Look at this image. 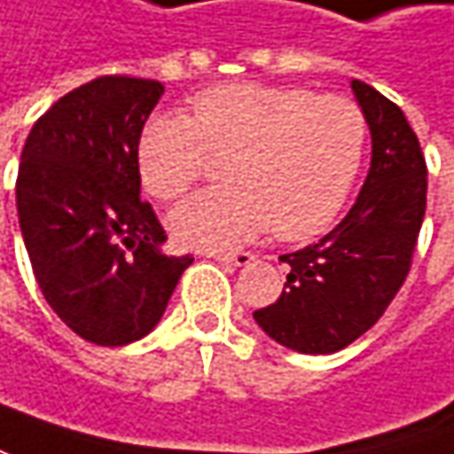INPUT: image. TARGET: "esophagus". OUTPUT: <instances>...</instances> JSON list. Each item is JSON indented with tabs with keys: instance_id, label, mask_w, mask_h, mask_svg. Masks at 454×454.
Returning <instances> with one entry per match:
<instances>
[{
	"instance_id": "esophagus-1",
	"label": "esophagus",
	"mask_w": 454,
	"mask_h": 454,
	"mask_svg": "<svg viewBox=\"0 0 454 454\" xmlns=\"http://www.w3.org/2000/svg\"><path fill=\"white\" fill-rule=\"evenodd\" d=\"M213 259L223 262V264H231V267H241V264H249L254 259V254L249 252H213L210 254Z\"/></svg>"
}]
</instances>
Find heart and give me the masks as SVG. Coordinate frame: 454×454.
<instances>
[{
  "mask_svg": "<svg viewBox=\"0 0 454 454\" xmlns=\"http://www.w3.org/2000/svg\"><path fill=\"white\" fill-rule=\"evenodd\" d=\"M367 121L344 97L267 84H226L192 99V121L161 115L138 141L148 195L176 200L213 159L226 161L231 187L182 202L174 239L192 249H228L272 223L282 241L324 233L341 213L360 174Z\"/></svg>",
  "mask_w": 454,
  "mask_h": 454,
  "instance_id": "obj_1",
  "label": "heart"
}]
</instances>
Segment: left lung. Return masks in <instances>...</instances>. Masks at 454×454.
I'll return each mask as SVG.
<instances>
[{
    "mask_svg": "<svg viewBox=\"0 0 454 454\" xmlns=\"http://www.w3.org/2000/svg\"><path fill=\"white\" fill-rule=\"evenodd\" d=\"M372 133V164L362 192L321 241L282 254L280 298L254 310L278 344L303 355H332L380 321L409 278L427 213V161L395 102L352 82Z\"/></svg>",
    "mask_w": 454,
    "mask_h": 454,
    "instance_id": "1",
    "label": "left lung"
}]
</instances>
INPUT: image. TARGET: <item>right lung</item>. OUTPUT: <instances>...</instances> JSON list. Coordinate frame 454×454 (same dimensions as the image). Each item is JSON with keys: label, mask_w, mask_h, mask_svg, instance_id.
Instances as JSON below:
<instances>
[{"label": "right lung", "mask_w": 454, "mask_h": 454, "mask_svg": "<svg viewBox=\"0 0 454 454\" xmlns=\"http://www.w3.org/2000/svg\"><path fill=\"white\" fill-rule=\"evenodd\" d=\"M164 87L99 76L33 125L17 213L43 298L76 336L122 347L146 336L192 254L167 256V231L141 200L138 141Z\"/></svg>", "instance_id": "right-lung-1"}]
</instances>
